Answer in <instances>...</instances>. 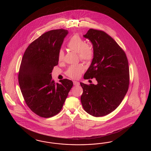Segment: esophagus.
Listing matches in <instances>:
<instances>
[{"instance_id":"1","label":"esophagus","mask_w":151,"mask_h":151,"mask_svg":"<svg viewBox=\"0 0 151 151\" xmlns=\"http://www.w3.org/2000/svg\"><path fill=\"white\" fill-rule=\"evenodd\" d=\"M73 85L75 86H78L80 85V82L76 81H73Z\"/></svg>"}]
</instances>
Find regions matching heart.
<instances>
[{"label":"heart","instance_id":"obj_1","mask_svg":"<svg viewBox=\"0 0 151 151\" xmlns=\"http://www.w3.org/2000/svg\"><path fill=\"white\" fill-rule=\"evenodd\" d=\"M67 46L71 50L78 52L80 59L87 63L91 60L93 56V50L91 46L86 44V41L78 35H74L71 37L67 44ZM64 52L63 50H60L58 52V60L62 61L64 59ZM84 71V68L81 64L71 65L66 71V74L69 78H78Z\"/></svg>","mask_w":151,"mask_h":151}]
</instances>
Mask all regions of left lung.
<instances>
[{
  "instance_id": "1",
  "label": "left lung",
  "mask_w": 151,
  "mask_h": 151,
  "mask_svg": "<svg viewBox=\"0 0 151 151\" xmlns=\"http://www.w3.org/2000/svg\"><path fill=\"white\" fill-rule=\"evenodd\" d=\"M83 37L93 45V58L83 78H95L97 84L80 82L81 101L84 110L95 117L114 111L128 91V60L125 52L105 32L90 29Z\"/></svg>"
}]
</instances>
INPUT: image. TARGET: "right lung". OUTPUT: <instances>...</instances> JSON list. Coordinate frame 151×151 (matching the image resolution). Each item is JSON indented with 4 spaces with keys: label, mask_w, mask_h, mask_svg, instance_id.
<instances>
[{
    "label": "right lung",
    "mask_w": 151,
    "mask_h": 151,
    "mask_svg": "<svg viewBox=\"0 0 151 151\" xmlns=\"http://www.w3.org/2000/svg\"><path fill=\"white\" fill-rule=\"evenodd\" d=\"M65 29L52 30L32 42L23 55L18 75L19 84L27 106L37 115L49 118L63 108L73 82L68 79L55 83L51 73L58 64V52Z\"/></svg>",
    "instance_id": "add662e5"
}]
</instances>
